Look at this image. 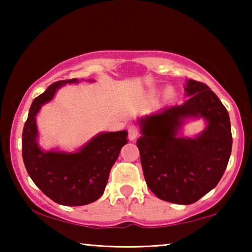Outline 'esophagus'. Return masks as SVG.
<instances>
[{
    "label": "esophagus",
    "mask_w": 252,
    "mask_h": 252,
    "mask_svg": "<svg viewBox=\"0 0 252 252\" xmlns=\"http://www.w3.org/2000/svg\"><path fill=\"white\" fill-rule=\"evenodd\" d=\"M127 133H129V135L127 136H129L130 140H134L136 136L139 135V129L136 126H132L129 127V130H127Z\"/></svg>",
    "instance_id": "1"
}]
</instances>
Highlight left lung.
Here are the masks:
<instances>
[{
  "mask_svg": "<svg viewBox=\"0 0 252 252\" xmlns=\"http://www.w3.org/2000/svg\"><path fill=\"white\" fill-rule=\"evenodd\" d=\"M182 105L170 106L140 123L136 141L147 186L158 198L178 204L198 201L215 188L227 168L232 148L229 113L207 84L189 80ZM204 117L207 129L197 138H177L185 117Z\"/></svg>",
  "mask_w": 252,
  "mask_h": 252,
  "instance_id": "left-lung-1",
  "label": "left lung"
}]
</instances>
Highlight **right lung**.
Returning <instances> with one entry per match:
<instances>
[{"label":"right lung","mask_w":252,"mask_h":252,"mask_svg":"<svg viewBox=\"0 0 252 252\" xmlns=\"http://www.w3.org/2000/svg\"><path fill=\"white\" fill-rule=\"evenodd\" d=\"M71 82L76 79L54 82L33 100L23 127L22 157L29 176L46 197L62 206H84L103 194L127 132L99 134L75 153L42 151L36 143V113L61 85Z\"/></svg>","instance_id":"right-lung-1"}]
</instances>
